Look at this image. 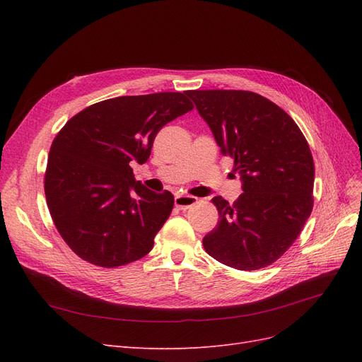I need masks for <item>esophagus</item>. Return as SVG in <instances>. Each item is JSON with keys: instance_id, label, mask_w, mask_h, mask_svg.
<instances>
[{"instance_id": "34e87169", "label": "esophagus", "mask_w": 362, "mask_h": 362, "mask_svg": "<svg viewBox=\"0 0 362 362\" xmlns=\"http://www.w3.org/2000/svg\"><path fill=\"white\" fill-rule=\"evenodd\" d=\"M196 202H198V198H194V196H189V194L175 196V205H177L180 210H187V208H190Z\"/></svg>"}]
</instances>
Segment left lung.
<instances>
[{
  "label": "left lung",
  "instance_id": "8db88e82",
  "mask_svg": "<svg viewBox=\"0 0 362 362\" xmlns=\"http://www.w3.org/2000/svg\"><path fill=\"white\" fill-rule=\"evenodd\" d=\"M223 156L234 160L243 193L234 204L213 198L217 226L205 252L237 270L273 264L296 242L313 211L314 161L294 120L247 90H189Z\"/></svg>",
  "mask_w": 362,
  "mask_h": 362
}]
</instances>
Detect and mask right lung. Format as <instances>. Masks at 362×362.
Here are the masks:
<instances>
[{"label": "right lung", "instance_id": "1", "mask_svg": "<svg viewBox=\"0 0 362 362\" xmlns=\"http://www.w3.org/2000/svg\"><path fill=\"white\" fill-rule=\"evenodd\" d=\"M190 110L187 92L119 96L59 131L43 185L54 225L81 259L110 269L149 254L175 201L136 181L131 164L146 163L158 131Z\"/></svg>", "mask_w": 362, "mask_h": 362}]
</instances>
